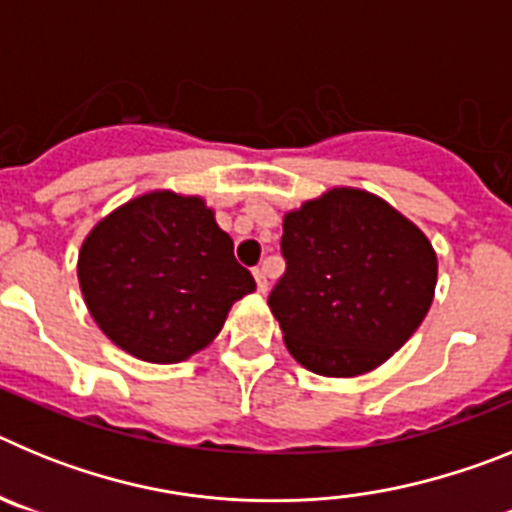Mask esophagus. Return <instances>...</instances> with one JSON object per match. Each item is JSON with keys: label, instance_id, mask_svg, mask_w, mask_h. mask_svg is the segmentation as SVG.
I'll list each match as a JSON object with an SVG mask.
<instances>
[{"label": "esophagus", "instance_id": "34e87169", "mask_svg": "<svg viewBox=\"0 0 512 512\" xmlns=\"http://www.w3.org/2000/svg\"><path fill=\"white\" fill-rule=\"evenodd\" d=\"M253 279H256V287H259V292L264 295L266 289H269V279H266V271L264 269H253Z\"/></svg>", "mask_w": 512, "mask_h": 512}]
</instances>
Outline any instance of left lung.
Returning a JSON list of instances; mask_svg holds the SVG:
<instances>
[{"mask_svg": "<svg viewBox=\"0 0 512 512\" xmlns=\"http://www.w3.org/2000/svg\"><path fill=\"white\" fill-rule=\"evenodd\" d=\"M282 228L287 271L269 307L289 354L320 377H359L400 351L436 295L423 230L356 187L302 202Z\"/></svg>", "mask_w": 512, "mask_h": 512, "instance_id": "1", "label": "left lung"}]
</instances>
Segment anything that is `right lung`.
Instances as JSON below:
<instances>
[{
	"label": "right lung",
	"instance_id": "right-lung-1",
	"mask_svg": "<svg viewBox=\"0 0 512 512\" xmlns=\"http://www.w3.org/2000/svg\"><path fill=\"white\" fill-rule=\"evenodd\" d=\"M76 274L99 330L148 364H179L210 346L233 302L256 289L215 210L171 189L104 215L81 243Z\"/></svg>",
	"mask_w": 512,
	"mask_h": 512
}]
</instances>
